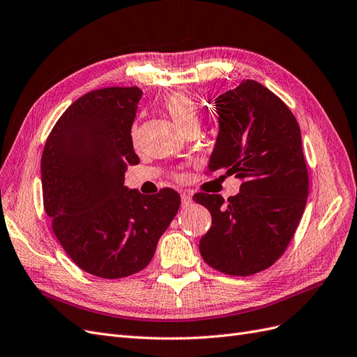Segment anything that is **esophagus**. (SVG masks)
I'll return each mask as SVG.
<instances>
[{"mask_svg": "<svg viewBox=\"0 0 357 357\" xmlns=\"http://www.w3.org/2000/svg\"><path fill=\"white\" fill-rule=\"evenodd\" d=\"M181 203H182V208H188V206L192 203V197L188 192H181Z\"/></svg>", "mask_w": 357, "mask_h": 357, "instance_id": "obj_1", "label": "esophagus"}]
</instances>
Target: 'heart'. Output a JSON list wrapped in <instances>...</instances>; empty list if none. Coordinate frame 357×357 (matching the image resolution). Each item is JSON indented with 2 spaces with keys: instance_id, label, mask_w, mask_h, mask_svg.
<instances>
[{
  "instance_id": "obj_1",
  "label": "heart",
  "mask_w": 357,
  "mask_h": 357,
  "mask_svg": "<svg viewBox=\"0 0 357 357\" xmlns=\"http://www.w3.org/2000/svg\"><path fill=\"white\" fill-rule=\"evenodd\" d=\"M165 109L167 116L183 132L192 126H199L200 112L199 107L185 93H174L165 100Z\"/></svg>"
}]
</instances>
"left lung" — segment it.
<instances>
[{"instance_id":"8db88e82","label":"left lung","mask_w":357,"mask_h":357,"mask_svg":"<svg viewBox=\"0 0 357 357\" xmlns=\"http://www.w3.org/2000/svg\"><path fill=\"white\" fill-rule=\"evenodd\" d=\"M215 108L220 132L209 172L227 170L241 183L227 202L220 194L194 195L212 215L199 248L212 268L250 275L282 257L305 209L301 130L291 109L254 79L218 96Z\"/></svg>"}]
</instances>
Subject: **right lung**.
Here are the masks:
<instances>
[{"instance_id": "add662e5", "label": "right lung", "mask_w": 357, "mask_h": 357, "mask_svg": "<svg viewBox=\"0 0 357 357\" xmlns=\"http://www.w3.org/2000/svg\"><path fill=\"white\" fill-rule=\"evenodd\" d=\"M139 87H107L77 99L57 120L41 157L45 213L77 266L102 279L145 268L178 213L172 188L145 195L124 185L139 163L132 124Z\"/></svg>"}]
</instances>
